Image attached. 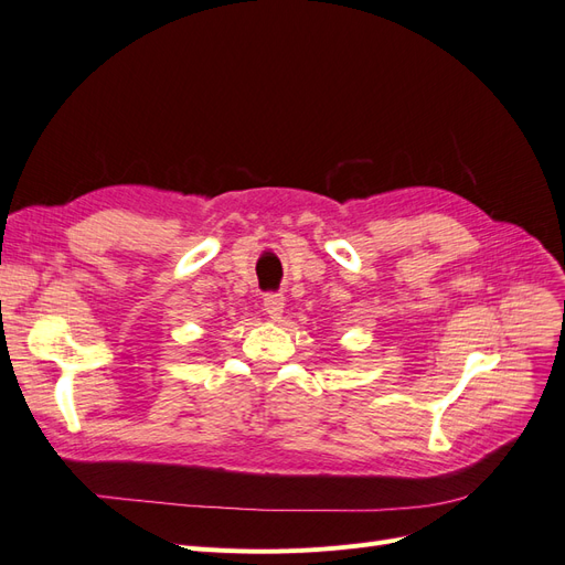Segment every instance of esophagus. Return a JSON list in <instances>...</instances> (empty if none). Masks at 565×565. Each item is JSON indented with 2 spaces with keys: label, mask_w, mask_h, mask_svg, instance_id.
Wrapping results in <instances>:
<instances>
[{
  "label": "esophagus",
  "mask_w": 565,
  "mask_h": 565,
  "mask_svg": "<svg viewBox=\"0 0 565 565\" xmlns=\"http://www.w3.org/2000/svg\"><path fill=\"white\" fill-rule=\"evenodd\" d=\"M282 309H285V297H282L280 292H268V295L264 297V313H266L270 320H280Z\"/></svg>",
  "instance_id": "esophagus-1"
}]
</instances>
